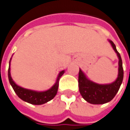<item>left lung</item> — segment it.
I'll list each match as a JSON object with an SVG mask.
<instances>
[{
  "instance_id": "obj_1",
  "label": "left lung",
  "mask_w": 130,
  "mask_h": 130,
  "mask_svg": "<svg viewBox=\"0 0 130 130\" xmlns=\"http://www.w3.org/2000/svg\"><path fill=\"white\" fill-rule=\"evenodd\" d=\"M119 58V73L117 80L109 85H99L87 80L83 71L80 69L78 75V86L80 93L87 102L94 105L105 104L111 101L119 90L124 76L122 61L116 46L112 40H109Z\"/></svg>"
}]
</instances>
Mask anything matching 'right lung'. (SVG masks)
Instances as JSON below:
<instances>
[{
    "label": "right lung",
    "mask_w": 130,
    "mask_h": 130,
    "mask_svg": "<svg viewBox=\"0 0 130 130\" xmlns=\"http://www.w3.org/2000/svg\"><path fill=\"white\" fill-rule=\"evenodd\" d=\"M10 60H11V58H10ZM10 60L9 62L10 64ZM64 72L65 71L62 70L59 73V75H58L55 84L50 88V90L45 91V92H35V91L25 89V88H23V87L17 85L16 84L13 82V80H12L11 76H10V65L8 74V79H9L10 83L15 91V92L16 93V95L23 101H25V102L32 104V105H43L44 103H46L47 102H48L54 98V97L56 95L57 92H58L60 78L63 75Z\"/></svg>",
    "instance_id": "right-lung-1"
}]
</instances>
